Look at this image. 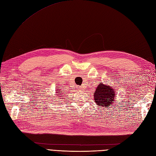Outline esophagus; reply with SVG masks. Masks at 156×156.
Returning <instances> with one entry per match:
<instances>
[{
    "label": "esophagus",
    "mask_w": 156,
    "mask_h": 156,
    "mask_svg": "<svg viewBox=\"0 0 156 156\" xmlns=\"http://www.w3.org/2000/svg\"><path fill=\"white\" fill-rule=\"evenodd\" d=\"M78 88L79 90H82V87L81 86H79V87H78Z\"/></svg>",
    "instance_id": "esophagus-1"
}]
</instances>
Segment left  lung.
I'll list each match as a JSON object with an SVG mask.
<instances>
[{"instance_id":"1","label":"left lung","mask_w":156,"mask_h":156,"mask_svg":"<svg viewBox=\"0 0 156 156\" xmlns=\"http://www.w3.org/2000/svg\"><path fill=\"white\" fill-rule=\"evenodd\" d=\"M115 91L112 87L107 84L101 83L95 90L94 100L99 106L109 107L115 100Z\"/></svg>"}]
</instances>
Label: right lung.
<instances>
[{
	"label": "right lung",
	"mask_w": 156,
	"mask_h": 156,
	"mask_svg": "<svg viewBox=\"0 0 156 156\" xmlns=\"http://www.w3.org/2000/svg\"><path fill=\"white\" fill-rule=\"evenodd\" d=\"M58 90V91H57V94H60V93H59V92H60V91H58V90ZM61 94H62V93H61ZM57 95H58H58H59L60 94H57ZM62 96H63V95H62Z\"/></svg>",
	"instance_id": "add662e5"
}]
</instances>
